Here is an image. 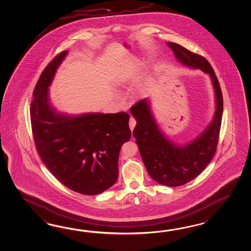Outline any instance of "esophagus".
<instances>
[{"label":"esophagus","instance_id":"esophagus-1","mask_svg":"<svg viewBox=\"0 0 251 251\" xmlns=\"http://www.w3.org/2000/svg\"><path fill=\"white\" fill-rule=\"evenodd\" d=\"M136 123H137V122H136V120H135V118L133 117H130L129 118V123H128V124H129V128H130V129H131V131L133 130L134 127L136 126Z\"/></svg>","mask_w":251,"mask_h":251}]
</instances>
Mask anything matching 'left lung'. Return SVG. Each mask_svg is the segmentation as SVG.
I'll return each mask as SVG.
<instances>
[{
	"mask_svg": "<svg viewBox=\"0 0 251 251\" xmlns=\"http://www.w3.org/2000/svg\"><path fill=\"white\" fill-rule=\"evenodd\" d=\"M167 45L181 63L187 67L200 68L211 75L217 104L213 121L205 131L184 147L175 145L163 136L145 99L139 100L130 108L137 121L132 134L148 173L158 184L176 187L198 176L215 155L222 125L223 97L217 76L205 57L181 45L173 42Z\"/></svg>",
	"mask_w": 251,
	"mask_h": 251,
	"instance_id": "left-lung-1",
	"label": "left lung"
}]
</instances>
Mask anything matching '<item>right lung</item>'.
Returning a JSON list of instances; mask_svg holds the SVG:
<instances>
[{"mask_svg": "<svg viewBox=\"0 0 251 251\" xmlns=\"http://www.w3.org/2000/svg\"><path fill=\"white\" fill-rule=\"evenodd\" d=\"M67 53L62 51L49 63L34 88L30 104L34 142L45 166L67 188L99 195L117 181L121 147L131 136L129 115L57 114L49 102V86Z\"/></svg>", "mask_w": 251, "mask_h": 251, "instance_id": "add662e5", "label": "right lung"}]
</instances>
